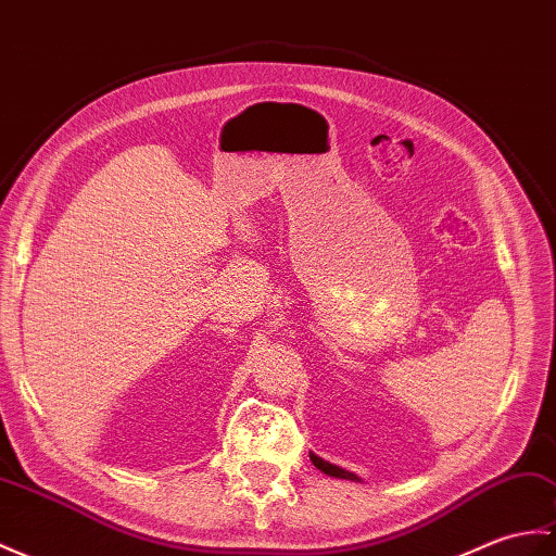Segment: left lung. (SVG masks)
<instances>
[{
	"mask_svg": "<svg viewBox=\"0 0 556 556\" xmlns=\"http://www.w3.org/2000/svg\"><path fill=\"white\" fill-rule=\"evenodd\" d=\"M309 459H313V464H315V467H317L319 471H325V473L333 476V479H345V481H359L355 473H351V471H345V469L337 467V464H329V462H325V459H321V457H317V455H309Z\"/></svg>",
	"mask_w": 556,
	"mask_h": 556,
	"instance_id": "1",
	"label": "left lung"
}]
</instances>
